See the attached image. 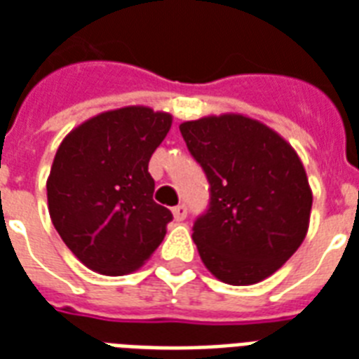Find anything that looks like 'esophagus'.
Returning a JSON list of instances; mask_svg holds the SVG:
<instances>
[{"instance_id": "esophagus-1", "label": "esophagus", "mask_w": 359, "mask_h": 359, "mask_svg": "<svg viewBox=\"0 0 359 359\" xmlns=\"http://www.w3.org/2000/svg\"><path fill=\"white\" fill-rule=\"evenodd\" d=\"M173 216L177 222L186 219V216H188V207H186V205H177V207L173 208Z\"/></svg>"}]
</instances>
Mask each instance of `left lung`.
Segmentation results:
<instances>
[{
	"mask_svg": "<svg viewBox=\"0 0 359 359\" xmlns=\"http://www.w3.org/2000/svg\"><path fill=\"white\" fill-rule=\"evenodd\" d=\"M186 147L210 184L194 242L212 276L259 283L306 238L313 194L296 151L266 124L238 114L186 121Z\"/></svg>",
	"mask_w": 359,
	"mask_h": 359,
	"instance_id": "obj_1",
	"label": "left lung"
}]
</instances>
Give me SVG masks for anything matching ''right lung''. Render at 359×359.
<instances>
[{
    "label": "right lung",
    "instance_id": "1",
    "mask_svg": "<svg viewBox=\"0 0 359 359\" xmlns=\"http://www.w3.org/2000/svg\"><path fill=\"white\" fill-rule=\"evenodd\" d=\"M173 117L147 106L98 114L59 145L46 182L53 227L87 268L104 276L137 270L173 219L152 199L149 160Z\"/></svg>",
    "mask_w": 359,
    "mask_h": 359
}]
</instances>
